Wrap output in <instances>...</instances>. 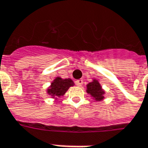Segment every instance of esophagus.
I'll use <instances>...</instances> for the list:
<instances>
[{
  "label": "esophagus",
  "instance_id": "obj_1",
  "mask_svg": "<svg viewBox=\"0 0 148 148\" xmlns=\"http://www.w3.org/2000/svg\"><path fill=\"white\" fill-rule=\"evenodd\" d=\"M75 84H76L77 86H81L83 85V80H82V79H79V80L76 81Z\"/></svg>",
  "mask_w": 148,
  "mask_h": 148
}]
</instances>
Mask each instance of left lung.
I'll return each mask as SVG.
<instances>
[{"label":"left lung","mask_w":148,"mask_h":148,"mask_svg":"<svg viewBox=\"0 0 148 148\" xmlns=\"http://www.w3.org/2000/svg\"><path fill=\"white\" fill-rule=\"evenodd\" d=\"M87 93L90 94L96 100H102L103 99L104 91L102 90L100 84L97 81H94L87 85Z\"/></svg>","instance_id":"8db88e82"}]
</instances>
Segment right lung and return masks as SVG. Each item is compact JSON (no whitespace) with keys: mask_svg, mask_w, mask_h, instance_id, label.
Instances as JSON below:
<instances>
[{"mask_svg":"<svg viewBox=\"0 0 148 148\" xmlns=\"http://www.w3.org/2000/svg\"><path fill=\"white\" fill-rule=\"evenodd\" d=\"M74 85L71 79H61L60 77L56 78L51 84L50 88L48 90V93L53 96H61L65 94L69 87Z\"/></svg>","mask_w":148,"mask_h":148,"instance_id":"obj_1","label":"right lung"}]
</instances>
